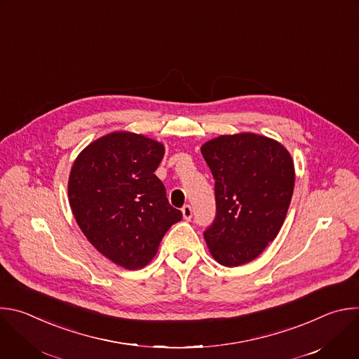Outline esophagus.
<instances>
[{"label": "esophagus", "instance_id": "obj_1", "mask_svg": "<svg viewBox=\"0 0 359 359\" xmlns=\"http://www.w3.org/2000/svg\"><path fill=\"white\" fill-rule=\"evenodd\" d=\"M182 215H183V219H184V220H190L191 216H193V209H191V206H189V204H186V206H183Z\"/></svg>", "mask_w": 359, "mask_h": 359}]
</instances>
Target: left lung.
<instances>
[{
	"label": "left lung",
	"mask_w": 359,
	"mask_h": 359,
	"mask_svg": "<svg viewBox=\"0 0 359 359\" xmlns=\"http://www.w3.org/2000/svg\"><path fill=\"white\" fill-rule=\"evenodd\" d=\"M216 191V219L204 231L213 259L238 267L257 259L288 212L295 172L290 151L257 133L222 135L201 146Z\"/></svg>",
	"instance_id": "1"
}]
</instances>
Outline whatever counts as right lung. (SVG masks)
I'll return each mask as SVG.
<instances>
[{"label":"right lung","instance_id":"1","mask_svg":"<svg viewBox=\"0 0 359 359\" xmlns=\"http://www.w3.org/2000/svg\"><path fill=\"white\" fill-rule=\"evenodd\" d=\"M163 143L132 132H112L89 143L75 159L68 197L89 243L112 263L144 267L166 231L182 220L155 175Z\"/></svg>","mask_w":359,"mask_h":359}]
</instances>
